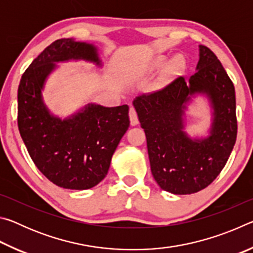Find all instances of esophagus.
<instances>
[{"label":"esophagus","mask_w":253,"mask_h":253,"mask_svg":"<svg viewBox=\"0 0 253 253\" xmlns=\"http://www.w3.org/2000/svg\"><path fill=\"white\" fill-rule=\"evenodd\" d=\"M129 119H130V125L131 126H137L138 125V117H137V113L135 108H132V107H130L129 109Z\"/></svg>","instance_id":"esophagus-1"}]
</instances>
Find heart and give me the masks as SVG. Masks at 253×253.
<instances>
[{
  "mask_svg": "<svg viewBox=\"0 0 253 253\" xmlns=\"http://www.w3.org/2000/svg\"><path fill=\"white\" fill-rule=\"evenodd\" d=\"M166 58L165 57H158L155 61H154V67L155 68H158L164 65ZM183 66V59L181 57H175L172 62L169 63V67L168 69V74L169 75H173L175 74V72L178 71L179 69H181V67Z\"/></svg>",
  "mask_w": 253,
  "mask_h": 253,
  "instance_id": "obj_1",
  "label": "heart"
}]
</instances>
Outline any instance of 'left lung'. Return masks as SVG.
<instances>
[{"label": "left lung", "instance_id": "obj_1", "mask_svg": "<svg viewBox=\"0 0 253 253\" xmlns=\"http://www.w3.org/2000/svg\"><path fill=\"white\" fill-rule=\"evenodd\" d=\"M196 72L151 95L136 97L132 105L144 128L152 174L172 194L196 193L210 185L223 169L237 139L235 91L219 59L199 45ZM204 95L211 107L209 135L191 137L183 130L187 106Z\"/></svg>", "mask_w": 253, "mask_h": 253}]
</instances>
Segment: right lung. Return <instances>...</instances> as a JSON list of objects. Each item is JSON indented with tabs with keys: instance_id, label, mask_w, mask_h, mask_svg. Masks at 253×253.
Returning a JSON list of instances; mask_svg holds the SVG:
<instances>
[{
	"instance_id": "1",
	"label": "right lung",
	"mask_w": 253,
	"mask_h": 253,
	"mask_svg": "<svg viewBox=\"0 0 253 253\" xmlns=\"http://www.w3.org/2000/svg\"><path fill=\"white\" fill-rule=\"evenodd\" d=\"M91 62L101 67L98 48L88 42L59 39L33 60L18 89L20 135L44 176L68 190H88L108 173L111 157L129 127L127 105H84L66 118L51 113L42 91L59 62Z\"/></svg>"
}]
</instances>
